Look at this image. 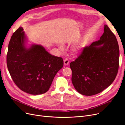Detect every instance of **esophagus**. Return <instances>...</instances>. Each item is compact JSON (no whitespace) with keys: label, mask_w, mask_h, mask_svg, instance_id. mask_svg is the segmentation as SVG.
I'll use <instances>...</instances> for the list:
<instances>
[{"label":"esophagus","mask_w":125,"mask_h":125,"mask_svg":"<svg viewBox=\"0 0 125 125\" xmlns=\"http://www.w3.org/2000/svg\"><path fill=\"white\" fill-rule=\"evenodd\" d=\"M69 60H68L67 59H65V60H64V64L65 65H68V64H69Z\"/></svg>","instance_id":"34e87169"}]
</instances>
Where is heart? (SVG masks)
Returning a JSON list of instances; mask_svg holds the SVG:
<instances>
[{"label":"heart","instance_id":"1","mask_svg":"<svg viewBox=\"0 0 125 125\" xmlns=\"http://www.w3.org/2000/svg\"><path fill=\"white\" fill-rule=\"evenodd\" d=\"M84 45H85V44H84V43H80V44H78V45H77L76 47H75V48H74V51L75 52H79V51H80L82 49H83L84 48ZM59 47H60V48L61 49H63V47L62 45H60Z\"/></svg>","mask_w":125,"mask_h":125}]
</instances>
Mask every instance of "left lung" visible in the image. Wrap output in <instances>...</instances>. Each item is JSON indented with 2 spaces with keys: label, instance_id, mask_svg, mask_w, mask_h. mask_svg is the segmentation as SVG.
I'll list each match as a JSON object with an SVG mask.
<instances>
[{
  "label": "left lung",
  "instance_id": "1",
  "mask_svg": "<svg viewBox=\"0 0 125 125\" xmlns=\"http://www.w3.org/2000/svg\"><path fill=\"white\" fill-rule=\"evenodd\" d=\"M120 50L115 36L105 25L99 40L84 47L70 64L71 81L78 93L85 96L99 93L114 81L119 66Z\"/></svg>",
  "mask_w": 125,
  "mask_h": 125
}]
</instances>
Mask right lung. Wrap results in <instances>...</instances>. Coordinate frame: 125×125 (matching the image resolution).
Returning a JSON list of instances; mask_svg holds the SVG:
<instances>
[{"label": "right lung", "mask_w": 125, "mask_h": 125, "mask_svg": "<svg viewBox=\"0 0 125 125\" xmlns=\"http://www.w3.org/2000/svg\"><path fill=\"white\" fill-rule=\"evenodd\" d=\"M22 27L11 37L6 57L10 75L22 91L31 95L45 93L63 66L62 58L50 54L40 44L27 47V39Z\"/></svg>", "instance_id": "add662e5"}]
</instances>
